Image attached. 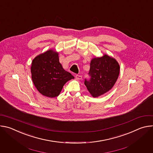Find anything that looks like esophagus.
Wrapping results in <instances>:
<instances>
[{
  "label": "esophagus",
  "mask_w": 153,
  "mask_h": 153,
  "mask_svg": "<svg viewBox=\"0 0 153 153\" xmlns=\"http://www.w3.org/2000/svg\"><path fill=\"white\" fill-rule=\"evenodd\" d=\"M82 78V76H80V75H76V79L77 80H81Z\"/></svg>",
  "instance_id": "1"
}]
</instances>
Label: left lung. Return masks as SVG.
Returning a JSON list of instances; mask_svg holds the SVG:
<instances>
[{"instance_id":"1","label":"left lung","mask_w":153,"mask_h":153,"mask_svg":"<svg viewBox=\"0 0 153 153\" xmlns=\"http://www.w3.org/2000/svg\"><path fill=\"white\" fill-rule=\"evenodd\" d=\"M120 73V66L113 57L104 54L95 57L90 62V80H85L86 86L93 97H97L110 91L116 83Z\"/></svg>"}]
</instances>
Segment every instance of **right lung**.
<instances>
[{
  "instance_id": "obj_1",
  "label": "right lung",
  "mask_w": 153,
  "mask_h": 153,
  "mask_svg": "<svg viewBox=\"0 0 153 153\" xmlns=\"http://www.w3.org/2000/svg\"><path fill=\"white\" fill-rule=\"evenodd\" d=\"M31 78L39 92L48 97L58 96L64 85L74 76L59 62L58 52L53 49L37 56L31 63Z\"/></svg>"
}]
</instances>
